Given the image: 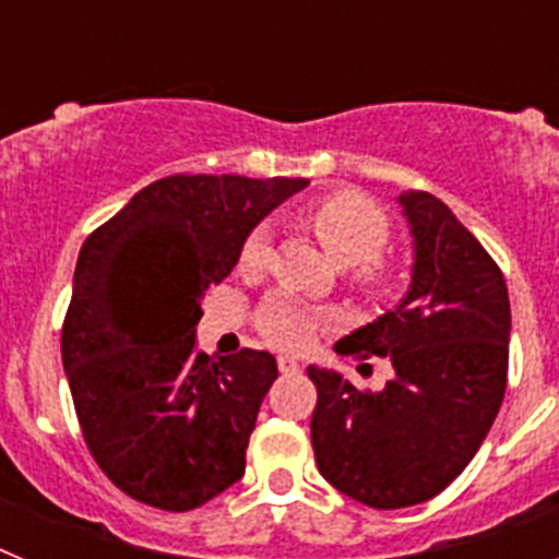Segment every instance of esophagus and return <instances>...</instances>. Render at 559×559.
Wrapping results in <instances>:
<instances>
[{
    "mask_svg": "<svg viewBox=\"0 0 559 559\" xmlns=\"http://www.w3.org/2000/svg\"><path fill=\"white\" fill-rule=\"evenodd\" d=\"M276 367H280L283 374H296L299 372V360L290 358V355H280V358H276Z\"/></svg>",
    "mask_w": 559,
    "mask_h": 559,
    "instance_id": "esophagus-1",
    "label": "esophagus"
}]
</instances>
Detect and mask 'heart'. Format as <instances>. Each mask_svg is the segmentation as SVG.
I'll return each mask as SVG.
<instances>
[{
	"instance_id": "1",
	"label": "heart",
	"mask_w": 559,
	"mask_h": 559,
	"mask_svg": "<svg viewBox=\"0 0 559 559\" xmlns=\"http://www.w3.org/2000/svg\"><path fill=\"white\" fill-rule=\"evenodd\" d=\"M310 226L322 240L324 251L341 269H355V285L367 294L383 296L394 288V271L380 260V251L389 240L386 212L372 199L353 190H341L322 199L310 210ZM271 231L257 226L240 246V269L257 271L269 263ZM257 328L274 347L302 349L316 335L319 319L302 302L290 296H271L257 313Z\"/></svg>"
}]
</instances>
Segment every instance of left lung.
<instances>
[{
	"mask_svg": "<svg viewBox=\"0 0 559 559\" xmlns=\"http://www.w3.org/2000/svg\"><path fill=\"white\" fill-rule=\"evenodd\" d=\"M397 204L412 231V285L394 310L335 344L341 355L389 358L392 380L358 392L335 369L308 367L319 473L372 510L428 501L471 464L510 360V294L496 260L431 192H400Z\"/></svg>",
	"mask_w": 559,
	"mask_h": 559,
	"instance_id": "obj_1",
	"label": "left lung"
}]
</instances>
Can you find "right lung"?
Wrapping results in <instances>:
<instances>
[{
  "label": "right lung",
  "instance_id": "add662e5",
  "mask_svg": "<svg viewBox=\"0 0 559 559\" xmlns=\"http://www.w3.org/2000/svg\"><path fill=\"white\" fill-rule=\"evenodd\" d=\"M308 179L167 176L86 237L61 333L83 439L126 496L195 510L246 471L257 412L276 380L260 349H195L201 299L240 246Z\"/></svg>",
  "mask_w": 559,
  "mask_h": 559
}]
</instances>
